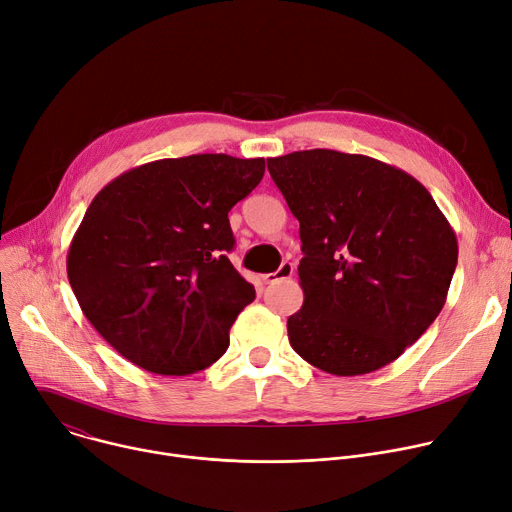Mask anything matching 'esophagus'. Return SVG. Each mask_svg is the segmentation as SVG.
I'll return each mask as SVG.
<instances>
[{"instance_id":"34e87169","label":"esophagus","mask_w":512,"mask_h":512,"mask_svg":"<svg viewBox=\"0 0 512 512\" xmlns=\"http://www.w3.org/2000/svg\"><path fill=\"white\" fill-rule=\"evenodd\" d=\"M291 277H293V264L291 262H283L279 266V270L262 274V281L266 285H270V283H279V281H285V279H291Z\"/></svg>"}]
</instances>
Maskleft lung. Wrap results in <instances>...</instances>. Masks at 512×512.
<instances>
[{
    "label": "left lung",
    "mask_w": 512,
    "mask_h": 512,
    "mask_svg": "<svg viewBox=\"0 0 512 512\" xmlns=\"http://www.w3.org/2000/svg\"><path fill=\"white\" fill-rule=\"evenodd\" d=\"M299 221L303 305L289 342L309 365L377 371L441 313L457 266L455 231L404 170L334 149L266 160Z\"/></svg>",
    "instance_id": "obj_1"
}]
</instances>
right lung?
Returning a JSON list of instances; mask_svg holds the SVG:
<instances>
[{"label":"right lung","instance_id":"1","mask_svg":"<svg viewBox=\"0 0 512 512\" xmlns=\"http://www.w3.org/2000/svg\"><path fill=\"white\" fill-rule=\"evenodd\" d=\"M262 176V157L199 153L133 168L94 196L67 277L119 355L157 375H190L227 350L229 328L256 297L227 258V213Z\"/></svg>","mask_w":512,"mask_h":512}]
</instances>
